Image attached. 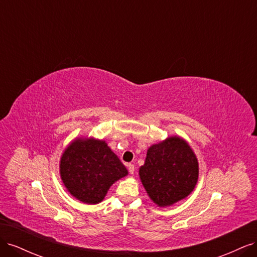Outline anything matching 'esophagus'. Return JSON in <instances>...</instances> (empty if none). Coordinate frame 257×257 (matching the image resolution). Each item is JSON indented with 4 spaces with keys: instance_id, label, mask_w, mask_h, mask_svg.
Instances as JSON below:
<instances>
[{
    "instance_id": "obj_1",
    "label": "esophagus",
    "mask_w": 257,
    "mask_h": 257,
    "mask_svg": "<svg viewBox=\"0 0 257 257\" xmlns=\"http://www.w3.org/2000/svg\"><path fill=\"white\" fill-rule=\"evenodd\" d=\"M127 168H128V172L131 175H133L134 172H135V166L133 164H128L127 165Z\"/></svg>"
}]
</instances>
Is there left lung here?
Listing matches in <instances>:
<instances>
[{"instance_id": "obj_1", "label": "left lung", "mask_w": 257, "mask_h": 257, "mask_svg": "<svg viewBox=\"0 0 257 257\" xmlns=\"http://www.w3.org/2000/svg\"><path fill=\"white\" fill-rule=\"evenodd\" d=\"M195 153L180 136H170L147 151L139 178L150 199L159 207H169L188 197L198 181Z\"/></svg>"}]
</instances>
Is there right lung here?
<instances>
[{
  "instance_id": "obj_1",
  "label": "right lung",
  "mask_w": 257,
  "mask_h": 257,
  "mask_svg": "<svg viewBox=\"0 0 257 257\" xmlns=\"http://www.w3.org/2000/svg\"><path fill=\"white\" fill-rule=\"evenodd\" d=\"M128 172L103 139L78 137L60 160V176L73 197L84 204L102 201L110 186Z\"/></svg>"
}]
</instances>
